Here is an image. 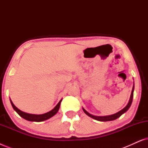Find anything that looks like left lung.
<instances>
[{"mask_svg": "<svg viewBox=\"0 0 148 148\" xmlns=\"http://www.w3.org/2000/svg\"><path fill=\"white\" fill-rule=\"evenodd\" d=\"M134 82H133V89L132 91H131V96H130V99H129V101L128 102V104H127V106L125 107L124 108H123L122 110L119 111V112L115 113V114H111V115H108V116H94V115L91 114L89 113L88 111H86L84 108H83V110L84 112L86 113V114L89 116L91 118L95 119V120L98 121H102V122H106V121H114L115 119H118L120 117L121 115L123 114H124L125 112H126L127 110H129V108H130L131 103H132L133 101V92H134Z\"/></svg>", "mask_w": 148, "mask_h": 148, "instance_id": "1", "label": "left lung"}]
</instances>
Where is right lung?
Segmentation results:
<instances>
[{"instance_id": "right-lung-1", "label": "right lung", "mask_w": 148, "mask_h": 148, "mask_svg": "<svg viewBox=\"0 0 148 148\" xmlns=\"http://www.w3.org/2000/svg\"><path fill=\"white\" fill-rule=\"evenodd\" d=\"M62 100V99H61V100L59 101V102L58 103L57 105H56V106L54 107L52 110H50L49 112L44 113V114H29V113L23 112V111L19 110V108H17V107L14 105L11 99H10V102H11V104L12 105V106H13L14 110H15L16 112H17V114H19L20 116H21L23 119L29 121H33V122H42V121L48 120V119L51 118V117L54 116V115L58 112V111L60 108V102H61Z\"/></svg>"}]
</instances>
